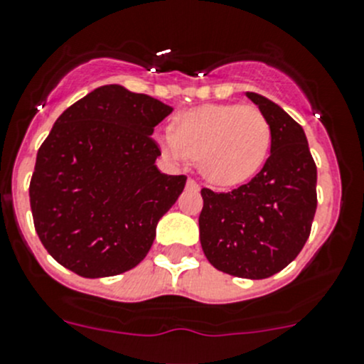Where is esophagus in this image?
I'll return each instance as SVG.
<instances>
[{
  "instance_id": "obj_1",
  "label": "esophagus",
  "mask_w": 364,
  "mask_h": 364,
  "mask_svg": "<svg viewBox=\"0 0 364 364\" xmlns=\"http://www.w3.org/2000/svg\"><path fill=\"white\" fill-rule=\"evenodd\" d=\"M186 186H188V188H192V190H199V183H197L196 179H192V178H188V181H186Z\"/></svg>"
}]
</instances>
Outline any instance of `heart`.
I'll return each instance as SVG.
<instances>
[{
	"label": "heart",
	"mask_w": 364,
	"mask_h": 364,
	"mask_svg": "<svg viewBox=\"0 0 364 364\" xmlns=\"http://www.w3.org/2000/svg\"><path fill=\"white\" fill-rule=\"evenodd\" d=\"M165 156L197 160L199 171L215 185H238L263 167L272 128L257 108L242 105H203L181 112L172 128L158 135Z\"/></svg>",
	"instance_id": "1"
}]
</instances>
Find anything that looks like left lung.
<instances>
[{"label":"left lung","mask_w":364,"mask_h":364,"mask_svg":"<svg viewBox=\"0 0 364 364\" xmlns=\"http://www.w3.org/2000/svg\"><path fill=\"white\" fill-rule=\"evenodd\" d=\"M272 128L270 156L231 192L200 190L199 236L217 270L267 279L291 263L311 232L316 211V165L304 129L259 94L247 92Z\"/></svg>","instance_id":"obj_1"}]
</instances>
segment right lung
<instances>
[{"label": "right lung", "mask_w": 364, "mask_h": 364, "mask_svg": "<svg viewBox=\"0 0 364 364\" xmlns=\"http://www.w3.org/2000/svg\"><path fill=\"white\" fill-rule=\"evenodd\" d=\"M168 105L121 85L67 108L37 153L30 206L42 245L81 277L119 276L149 252L186 176L161 174L151 139Z\"/></svg>", "instance_id": "1"}]
</instances>
